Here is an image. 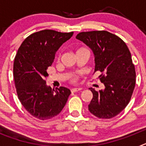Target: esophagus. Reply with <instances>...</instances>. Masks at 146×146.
<instances>
[{
    "mask_svg": "<svg viewBox=\"0 0 146 146\" xmlns=\"http://www.w3.org/2000/svg\"><path fill=\"white\" fill-rule=\"evenodd\" d=\"M81 90H82V88H74L71 89V92L75 93V92H77V91H81Z\"/></svg>",
    "mask_w": 146,
    "mask_h": 146,
    "instance_id": "34e87169",
    "label": "esophagus"
}]
</instances>
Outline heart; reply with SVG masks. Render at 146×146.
<instances>
[{
	"instance_id": "heart-1",
	"label": "heart",
	"mask_w": 146,
	"mask_h": 146,
	"mask_svg": "<svg viewBox=\"0 0 146 146\" xmlns=\"http://www.w3.org/2000/svg\"><path fill=\"white\" fill-rule=\"evenodd\" d=\"M86 49L84 48H78L76 50V53L78 52H80V51H82V50H85ZM58 58H59V56H58ZM70 80L72 81V82H76L77 81V80H78V77H77V76L75 75V74H71L70 75Z\"/></svg>"
}]
</instances>
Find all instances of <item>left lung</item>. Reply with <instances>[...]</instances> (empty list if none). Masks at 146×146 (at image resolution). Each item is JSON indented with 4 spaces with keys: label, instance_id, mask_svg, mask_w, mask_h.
<instances>
[{
    "label": "left lung",
    "instance_id": "left-lung-1",
    "mask_svg": "<svg viewBox=\"0 0 146 146\" xmlns=\"http://www.w3.org/2000/svg\"><path fill=\"white\" fill-rule=\"evenodd\" d=\"M76 38L90 47L94 55L95 71L104 90L90 88L93 98L88 110L99 118H112L129 102L135 86V65L131 53L123 40L106 31L81 32Z\"/></svg>",
    "mask_w": 146,
    "mask_h": 146
}]
</instances>
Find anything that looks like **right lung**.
Here are the masks:
<instances>
[{
    "label": "right lung",
    "mask_w": 146,
    "mask_h": 146,
    "mask_svg": "<svg viewBox=\"0 0 146 146\" xmlns=\"http://www.w3.org/2000/svg\"><path fill=\"white\" fill-rule=\"evenodd\" d=\"M73 33L40 31L27 37L18 49L13 67L17 94L22 105L38 119L44 121L58 115L70 95L67 88L54 90L47 86L45 77L57 50Z\"/></svg>",
    "instance_id": "obj_1"
}]
</instances>
